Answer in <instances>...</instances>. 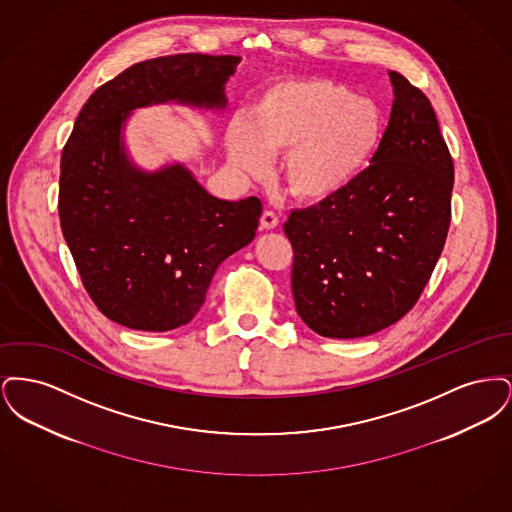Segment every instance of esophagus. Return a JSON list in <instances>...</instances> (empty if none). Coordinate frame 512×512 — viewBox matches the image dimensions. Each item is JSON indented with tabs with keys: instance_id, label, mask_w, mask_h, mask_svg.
Listing matches in <instances>:
<instances>
[{
	"instance_id": "obj_1",
	"label": "esophagus",
	"mask_w": 512,
	"mask_h": 512,
	"mask_svg": "<svg viewBox=\"0 0 512 512\" xmlns=\"http://www.w3.org/2000/svg\"><path fill=\"white\" fill-rule=\"evenodd\" d=\"M278 217L272 213V211H265L263 215H261V226L265 228V230H274L276 226H278Z\"/></svg>"
}]
</instances>
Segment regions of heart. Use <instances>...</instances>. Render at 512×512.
Wrapping results in <instances>:
<instances>
[{
	"instance_id": "1",
	"label": "heart",
	"mask_w": 512,
	"mask_h": 512,
	"mask_svg": "<svg viewBox=\"0 0 512 512\" xmlns=\"http://www.w3.org/2000/svg\"><path fill=\"white\" fill-rule=\"evenodd\" d=\"M384 136L376 101L353 96L328 78H295L267 86L232 122L226 149L240 171H263L267 155L284 154L280 180L305 205H322L349 190Z\"/></svg>"
}]
</instances>
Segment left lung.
Segmentation results:
<instances>
[{
    "instance_id": "left-lung-1",
    "label": "left lung",
    "mask_w": 512,
    "mask_h": 512,
    "mask_svg": "<svg viewBox=\"0 0 512 512\" xmlns=\"http://www.w3.org/2000/svg\"><path fill=\"white\" fill-rule=\"evenodd\" d=\"M393 105L378 151L336 199L293 211L297 315L324 338H365L411 311L451 220L453 159L430 99L390 71Z\"/></svg>"
}]
</instances>
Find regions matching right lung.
Returning a JSON list of instances; mask_svg holds the SVG:
<instances>
[{"instance_id":"add662e5","label":"right lung","mask_w":512,"mask_h":512,"mask_svg":"<svg viewBox=\"0 0 512 512\" xmlns=\"http://www.w3.org/2000/svg\"><path fill=\"white\" fill-rule=\"evenodd\" d=\"M242 57L178 53L136 63L80 109L61 155L59 219L82 284L99 311L132 330L188 324L220 263L255 238L257 197L226 201L171 163L140 169L126 153L134 109L226 107Z\"/></svg>"}]
</instances>
